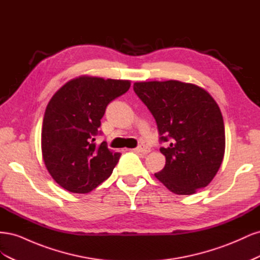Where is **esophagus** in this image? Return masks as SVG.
<instances>
[{"label":"esophagus","mask_w":260,"mask_h":260,"mask_svg":"<svg viewBox=\"0 0 260 260\" xmlns=\"http://www.w3.org/2000/svg\"><path fill=\"white\" fill-rule=\"evenodd\" d=\"M136 151H137V152H140V153H143V154H147V153L151 152V148H149V147L146 146V145H144V144H141V145H139V146L136 148Z\"/></svg>","instance_id":"34e87169"}]
</instances>
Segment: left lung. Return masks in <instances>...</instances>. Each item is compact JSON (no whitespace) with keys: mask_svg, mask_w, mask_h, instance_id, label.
<instances>
[{"mask_svg":"<svg viewBox=\"0 0 260 260\" xmlns=\"http://www.w3.org/2000/svg\"><path fill=\"white\" fill-rule=\"evenodd\" d=\"M133 90L154 116L166 157L155 177L169 191L191 195L207 186L222 162L225 135L216 101L201 86L178 80L136 82Z\"/></svg>","mask_w":260,"mask_h":260,"instance_id":"obj_1","label":"left lung"}]
</instances>
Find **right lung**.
Segmentation results:
<instances>
[{"label":"right lung","mask_w":260,"mask_h":260,"mask_svg":"<svg viewBox=\"0 0 260 260\" xmlns=\"http://www.w3.org/2000/svg\"><path fill=\"white\" fill-rule=\"evenodd\" d=\"M129 80L81 76L68 81L46 106L41 148L45 167L65 190L84 194L104 182L119 160L106 142L96 144L106 106L130 88Z\"/></svg>","instance_id":"1"}]
</instances>
